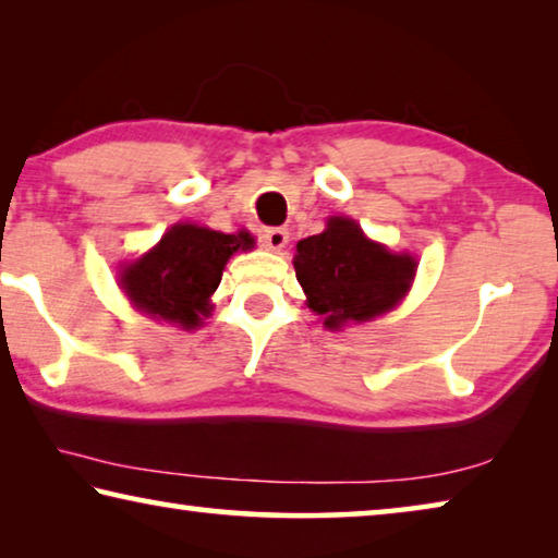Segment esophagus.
Returning <instances> with one entry per match:
<instances>
[{
	"label": "esophagus",
	"instance_id": "34e87169",
	"mask_svg": "<svg viewBox=\"0 0 558 558\" xmlns=\"http://www.w3.org/2000/svg\"><path fill=\"white\" fill-rule=\"evenodd\" d=\"M260 241L268 251H280V248H286V243H288V231L286 229H266L260 235Z\"/></svg>",
	"mask_w": 558,
	"mask_h": 558
}]
</instances>
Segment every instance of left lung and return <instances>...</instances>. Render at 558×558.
Listing matches in <instances>:
<instances>
[{"instance_id":"1","label":"left lung","mask_w":558,"mask_h":558,"mask_svg":"<svg viewBox=\"0 0 558 558\" xmlns=\"http://www.w3.org/2000/svg\"><path fill=\"white\" fill-rule=\"evenodd\" d=\"M292 266L307 307L323 317L327 329H342L399 305L418 263L409 253H391L366 239L354 219L332 216L323 233L298 241Z\"/></svg>"}]
</instances>
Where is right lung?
<instances>
[{"label": "right lung", "instance_id": "add662e5", "mask_svg": "<svg viewBox=\"0 0 558 558\" xmlns=\"http://www.w3.org/2000/svg\"><path fill=\"white\" fill-rule=\"evenodd\" d=\"M253 243L248 231L221 233L177 223L153 251L122 268L120 288L140 313L184 329L199 327L211 310L209 298L219 288L226 260L235 251H251Z\"/></svg>", "mask_w": 558, "mask_h": 558}]
</instances>
